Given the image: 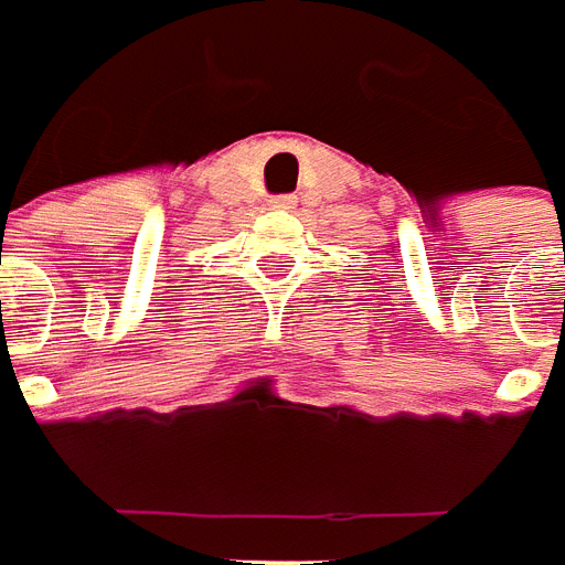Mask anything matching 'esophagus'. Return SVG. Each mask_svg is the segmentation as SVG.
Segmentation results:
<instances>
[{
  "mask_svg": "<svg viewBox=\"0 0 565 565\" xmlns=\"http://www.w3.org/2000/svg\"><path fill=\"white\" fill-rule=\"evenodd\" d=\"M295 203H298V198H291V194H279V198L270 200L274 210H295Z\"/></svg>",
  "mask_w": 565,
  "mask_h": 565,
  "instance_id": "1",
  "label": "esophagus"
}]
</instances>
